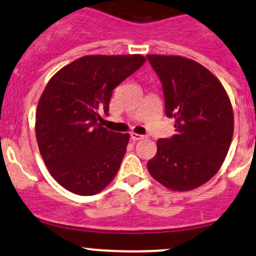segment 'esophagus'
I'll list each match as a JSON object with an SVG mask.
<instances>
[{"label": "esophagus", "mask_w": 256, "mask_h": 256, "mask_svg": "<svg viewBox=\"0 0 256 256\" xmlns=\"http://www.w3.org/2000/svg\"><path fill=\"white\" fill-rule=\"evenodd\" d=\"M130 139L133 142H138L140 139H144V136H140V134H136V133H130Z\"/></svg>", "instance_id": "obj_1"}]
</instances>
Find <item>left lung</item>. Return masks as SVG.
<instances>
[{"mask_svg":"<svg viewBox=\"0 0 256 256\" xmlns=\"http://www.w3.org/2000/svg\"><path fill=\"white\" fill-rule=\"evenodd\" d=\"M159 76L165 113L175 118L171 138L156 142L148 162L150 175L172 191L206 184L224 162L234 132L230 100L217 78L204 65L178 55H146Z\"/></svg>","mask_w":256,"mask_h":256,"instance_id":"8db88e82","label":"left lung"}]
</instances>
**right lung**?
Here are the masks:
<instances>
[{
  "mask_svg": "<svg viewBox=\"0 0 256 256\" xmlns=\"http://www.w3.org/2000/svg\"><path fill=\"white\" fill-rule=\"evenodd\" d=\"M146 62L143 55H86L58 71L38 102L36 136L50 175L80 196L114 178L129 134L102 127L113 90Z\"/></svg>",
  "mask_w": 256,
  "mask_h": 256,
  "instance_id": "obj_1",
  "label": "right lung"
}]
</instances>
